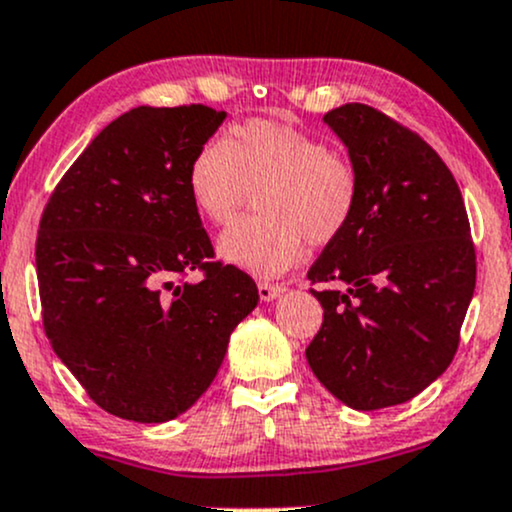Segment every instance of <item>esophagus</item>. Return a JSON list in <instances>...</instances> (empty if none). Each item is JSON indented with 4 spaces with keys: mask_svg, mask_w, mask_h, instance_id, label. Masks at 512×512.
Returning <instances> with one entry per match:
<instances>
[{
    "mask_svg": "<svg viewBox=\"0 0 512 512\" xmlns=\"http://www.w3.org/2000/svg\"><path fill=\"white\" fill-rule=\"evenodd\" d=\"M282 292H285V287L282 285H273V282H258V297H261L263 302H273V299H278Z\"/></svg>",
    "mask_w": 512,
    "mask_h": 512,
    "instance_id": "esophagus-1",
    "label": "esophagus"
}]
</instances>
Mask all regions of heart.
Wrapping results in <instances>:
<instances>
[{
    "mask_svg": "<svg viewBox=\"0 0 512 512\" xmlns=\"http://www.w3.org/2000/svg\"><path fill=\"white\" fill-rule=\"evenodd\" d=\"M186 186L198 213L213 225H230L258 191L261 215L230 227L218 251L261 278L299 263L306 242L326 246L338 239L359 198L350 162L330 153L321 138L270 119L232 126L225 141L198 148Z\"/></svg>",
    "mask_w": 512,
    "mask_h": 512,
    "instance_id": "heart-1",
    "label": "heart"
}]
</instances>
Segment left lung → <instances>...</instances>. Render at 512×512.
<instances>
[{"label": "left lung", "instance_id": "obj_1", "mask_svg": "<svg viewBox=\"0 0 512 512\" xmlns=\"http://www.w3.org/2000/svg\"><path fill=\"white\" fill-rule=\"evenodd\" d=\"M359 179L350 225L309 270L323 326L306 347L318 381L352 410L412 400L453 362L477 256L458 182L424 138L374 107L323 117ZM343 290L340 291L339 287Z\"/></svg>", "mask_w": 512, "mask_h": 512}]
</instances>
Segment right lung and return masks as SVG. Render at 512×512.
Instances as JSON below:
<instances>
[{
	"mask_svg": "<svg viewBox=\"0 0 512 512\" xmlns=\"http://www.w3.org/2000/svg\"><path fill=\"white\" fill-rule=\"evenodd\" d=\"M227 112L134 107L107 124L52 191L35 244L54 354L114 417L170 422L206 393L256 282L210 263L186 172ZM201 269L198 283L183 280Z\"/></svg>",
	"mask_w": 512,
	"mask_h": 512,
	"instance_id": "add662e5",
	"label": "right lung"
}]
</instances>
